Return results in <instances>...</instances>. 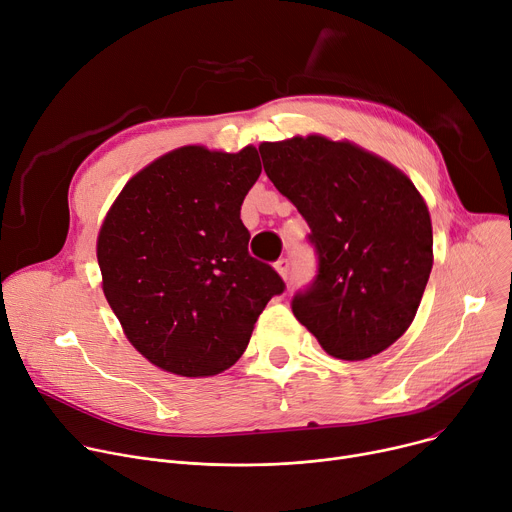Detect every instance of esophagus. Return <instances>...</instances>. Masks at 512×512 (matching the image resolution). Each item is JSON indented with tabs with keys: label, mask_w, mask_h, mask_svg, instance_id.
<instances>
[{
	"label": "esophagus",
	"mask_w": 512,
	"mask_h": 512,
	"mask_svg": "<svg viewBox=\"0 0 512 512\" xmlns=\"http://www.w3.org/2000/svg\"><path fill=\"white\" fill-rule=\"evenodd\" d=\"M275 268H277V273L287 281L289 279V260L287 258H279L277 262H275Z\"/></svg>",
	"instance_id": "obj_1"
}]
</instances>
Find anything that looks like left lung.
I'll return each mask as SVG.
<instances>
[{
    "label": "left lung",
    "mask_w": 512,
    "mask_h": 512,
    "mask_svg": "<svg viewBox=\"0 0 512 512\" xmlns=\"http://www.w3.org/2000/svg\"><path fill=\"white\" fill-rule=\"evenodd\" d=\"M264 171L310 227L316 277L291 310L322 349L359 362L409 328L432 270L424 198L397 167L322 136L262 142Z\"/></svg>",
    "instance_id": "obj_1"
}]
</instances>
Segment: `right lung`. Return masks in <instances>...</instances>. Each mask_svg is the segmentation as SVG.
<instances>
[{
  "label": "right lung",
  "instance_id": "right-lung-1",
  "mask_svg": "<svg viewBox=\"0 0 512 512\" xmlns=\"http://www.w3.org/2000/svg\"><path fill=\"white\" fill-rule=\"evenodd\" d=\"M262 171L235 155L184 146L136 173L99 231L103 291L128 341L171 374L231 368L285 283L250 256L242 202Z\"/></svg>",
  "mask_w": 512,
  "mask_h": 512
}]
</instances>
